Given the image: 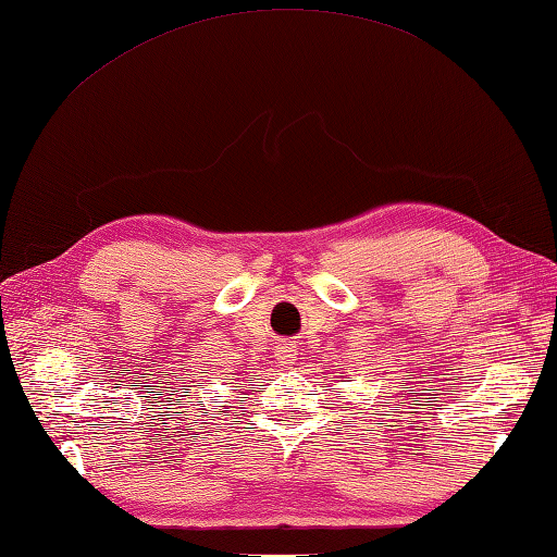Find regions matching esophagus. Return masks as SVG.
<instances>
[{"instance_id": "obj_1", "label": "esophagus", "mask_w": 557, "mask_h": 557, "mask_svg": "<svg viewBox=\"0 0 557 557\" xmlns=\"http://www.w3.org/2000/svg\"><path fill=\"white\" fill-rule=\"evenodd\" d=\"M275 356H277V360L282 362V366H292V362H295V358H297L295 343H280L277 350H275Z\"/></svg>"}]
</instances>
